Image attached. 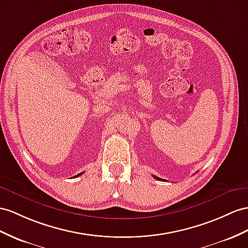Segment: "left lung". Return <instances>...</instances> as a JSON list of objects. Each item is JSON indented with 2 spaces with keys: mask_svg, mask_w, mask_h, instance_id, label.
<instances>
[{
  "mask_svg": "<svg viewBox=\"0 0 248 248\" xmlns=\"http://www.w3.org/2000/svg\"><path fill=\"white\" fill-rule=\"evenodd\" d=\"M154 178L157 179V180H162V179H160V178H158V177H156V176H154ZM163 181H164V180H163Z\"/></svg>",
  "mask_w": 248,
  "mask_h": 248,
  "instance_id": "left-lung-1",
  "label": "left lung"
}]
</instances>
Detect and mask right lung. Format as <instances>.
I'll use <instances>...</instances> for the list:
<instances>
[{
	"instance_id": "add662e5",
	"label": "right lung",
	"mask_w": 248,
	"mask_h": 248,
	"mask_svg": "<svg viewBox=\"0 0 248 248\" xmlns=\"http://www.w3.org/2000/svg\"><path fill=\"white\" fill-rule=\"evenodd\" d=\"M82 174H84V172H82V173H79V174H78V175H76L75 177H79L80 175H82Z\"/></svg>"
}]
</instances>
